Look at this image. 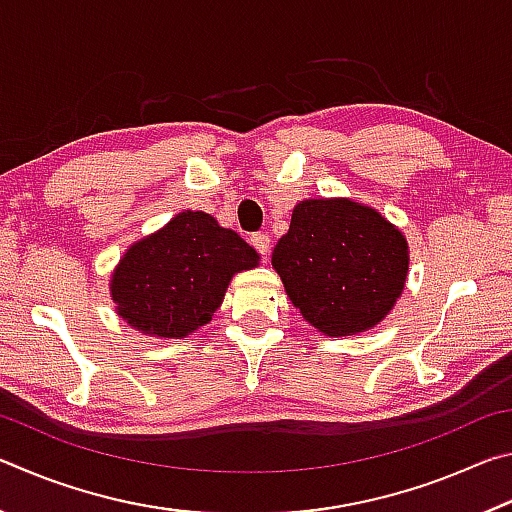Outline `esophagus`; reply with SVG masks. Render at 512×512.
<instances>
[{
  "instance_id": "34e87169",
  "label": "esophagus",
  "mask_w": 512,
  "mask_h": 512,
  "mask_svg": "<svg viewBox=\"0 0 512 512\" xmlns=\"http://www.w3.org/2000/svg\"><path fill=\"white\" fill-rule=\"evenodd\" d=\"M250 244H253L257 253H262L264 257L268 255V250H271V239H268L264 232H257V235L250 237Z\"/></svg>"
}]
</instances>
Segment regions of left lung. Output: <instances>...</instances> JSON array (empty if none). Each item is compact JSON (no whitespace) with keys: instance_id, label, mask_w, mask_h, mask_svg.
<instances>
[{"instance_id":"8db88e82","label":"left lung","mask_w":512,"mask_h":512,"mask_svg":"<svg viewBox=\"0 0 512 512\" xmlns=\"http://www.w3.org/2000/svg\"><path fill=\"white\" fill-rule=\"evenodd\" d=\"M271 264L302 318L325 336L377 327L402 296L409 275L404 232L352 198H305Z\"/></svg>"}]
</instances>
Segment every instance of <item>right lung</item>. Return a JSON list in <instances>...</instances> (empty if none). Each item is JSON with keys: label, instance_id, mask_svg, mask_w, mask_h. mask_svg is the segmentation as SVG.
<instances>
[{"label": "right lung", "instance_id": "1", "mask_svg": "<svg viewBox=\"0 0 512 512\" xmlns=\"http://www.w3.org/2000/svg\"><path fill=\"white\" fill-rule=\"evenodd\" d=\"M259 253L212 214L185 210L121 255L110 298L128 325L158 339H185L210 323L232 277Z\"/></svg>", "mask_w": 512, "mask_h": 512}]
</instances>
